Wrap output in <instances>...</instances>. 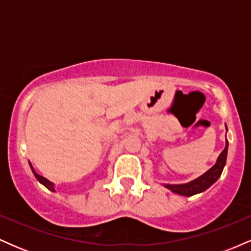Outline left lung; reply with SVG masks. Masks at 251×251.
<instances>
[{"mask_svg":"<svg viewBox=\"0 0 251 251\" xmlns=\"http://www.w3.org/2000/svg\"><path fill=\"white\" fill-rule=\"evenodd\" d=\"M227 145H229V142L226 140V148H224L223 151L221 152V154L218 155L215 165L212 166L211 169H209L205 174H203L198 178H196V179L185 184H163V185L165 186V188H168L170 191L180 196H185V197H190V196H194L205 191L206 189H209L210 186L214 183H216L218 178L221 177L222 171H223L226 163Z\"/></svg>","mask_w":251,"mask_h":251,"instance_id":"1","label":"left lung"}]
</instances>
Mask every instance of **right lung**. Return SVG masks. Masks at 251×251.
<instances>
[{
    "label": "right lung",
    "mask_w": 251,
    "mask_h": 251,
    "mask_svg": "<svg viewBox=\"0 0 251 251\" xmlns=\"http://www.w3.org/2000/svg\"><path fill=\"white\" fill-rule=\"evenodd\" d=\"M29 166H30V169H31V171H33V174H34V176H35V178L37 180L40 181V183L42 184V185H45L46 188H47L48 190H50V191H53V192H55V186H54V184L51 183V181H50L47 179V178H45V177H42V176H40V175H37L36 172H35V170H34V168H33V165H31V164L29 163Z\"/></svg>",
    "instance_id": "right-lung-1"
}]
</instances>
